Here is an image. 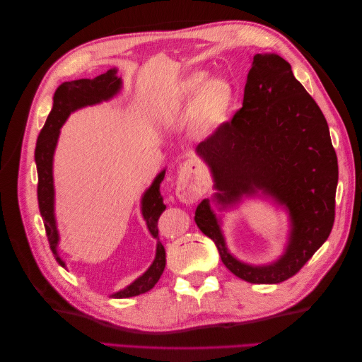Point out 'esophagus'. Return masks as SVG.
<instances>
[{
  "label": "esophagus",
  "mask_w": 362,
  "mask_h": 362,
  "mask_svg": "<svg viewBox=\"0 0 362 362\" xmlns=\"http://www.w3.org/2000/svg\"><path fill=\"white\" fill-rule=\"evenodd\" d=\"M205 193V182L196 163H185L180 169L177 180V196L185 202L193 204Z\"/></svg>",
  "instance_id": "esophagus-1"
}]
</instances>
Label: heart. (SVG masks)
Returning a JSON list of instances; mask_svg holds the SVG:
<instances>
[{
    "mask_svg": "<svg viewBox=\"0 0 362 362\" xmlns=\"http://www.w3.org/2000/svg\"><path fill=\"white\" fill-rule=\"evenodd\" d=\"M235 104V87L225 76H210L205 69H194L181 76L168 96L170 115L189 119L192 133L210 139L228 125Z\"/></svg>",
    "mask_w": 362,
    "mask_h": 362,
    "instance_id": "heart-1",
    "label": "heart"
}]
</instances>
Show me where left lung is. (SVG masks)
<instances>
[{
	"instance_id": "left-lung-1",
	"label": "left lung",
	"mask_w": 362,
	"mask_h": 362,
	"mask_svg": "<svg viewBox=\"0 0 362 362\" xmlns=\"http://www.w3.org/2000/svg\"><path fill=\"white\" fill-rule=\"evenodd\" d=\"M214 181L194 222L210 237L229 272L250 284H279L298 273L331 234L335 217L338 163L320 107L294 78L290 63L275 52L255 54L243 107L231 122L196 148ZM261 195L286 208L288 246L269 265H249L228 252L219 209Z\"/></svg>"
}]
</instances>
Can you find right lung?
<instances>
[{"label": "right lung", "mask_w": 362, "mask_h": 362, "mask_svg": "<svg viewBox=\"0 0 362 362\" xmlns=\"http://www.w3.org/2000/svg\"><path fill=\"white\" fill-rule=\"evenodd\" d=\"M122 89V78L117 76V69H108L107 72L95 76V78H81L62 83L52 98V108L47 117V122L43 125L40 134L37 137L35 160L37 168V201L39 210L43 218V225L47 229V237L49 247L54 257L62 267H66L64 261L59 255V243L60 235L57 229L56 213H54V204H56V192H54V177H52V161L54 152L57 148V141L60 136V128L66 122L71 113L80 110L87 105H95L103 101L112 100ZM166 170H161L152 181V184L145 190L140 201V210L144 216L146 226L151 235L157 238V250L156 258L148 270L140 275L137 279L112 294L115 299L133 298V296L144 294L149 291L158 282L163 275V270L166 267V250L161 242H158V218L161 213L166 210V205L163 202V196L160 193V184L164 178Z\"/></svg>", "instance_id": "add662e5"}]
</instances>
